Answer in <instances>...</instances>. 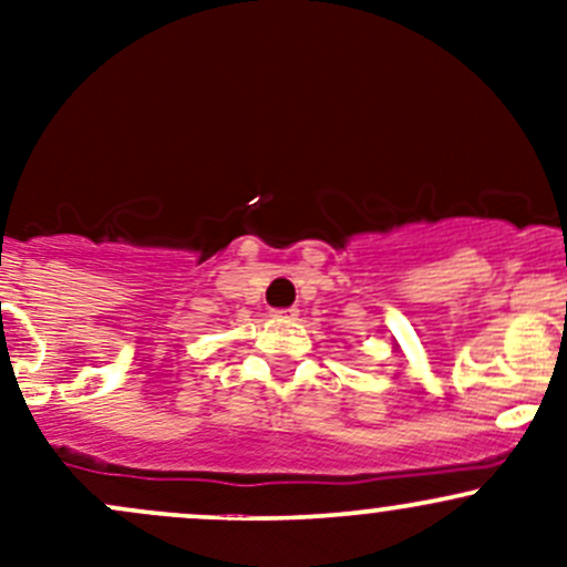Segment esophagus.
Returning a JSON list of instances; mask_svg holds the SVG:
<instances>
[{"label":"esophagus","mask_w":567,"mask_h":567,"mask_svg":"<svg viewBox=\"0 0 567 567\" xmlns=\"http://www.w3.org/2000/svg\"><path fill=\"white\" fill-rule=\"evenodd\" d=\"M296 316H299V310H296V307H288V310H274V318H288V320H293Z\"/></svg>","instance_id":"34e87169"}]
</instances>
